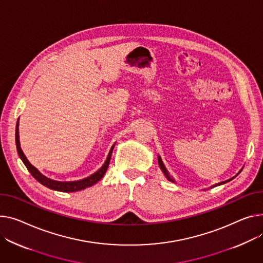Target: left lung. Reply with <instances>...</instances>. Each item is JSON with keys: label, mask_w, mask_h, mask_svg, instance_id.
Masks as SVG:
<instances>
[{"label": "left lung", "mask_w": 263, "mask_h": 263, "mask_svg": "<svg viewBox=\"0 0 263 263\" xmlns=\"http://www.w3.org/2000/svg\"><path fill=\"white\" fill-rule=\"evenodd\" d=\"M159 165H160V168L162 169V171L164 172V174H165V177L167 178V180L168 181H170V182H172V183H176L174 182V180L170 177V174H169V172H168V170L166 169V167H165V165H164V163H163V161H162V159H161V156H159ZM241 171V170H240ZM234 179V178H233ZM232 180V179H231ZM231 180H229V181H226V182H230ZM226 182H221V183H218V184H216V185H214V186H212L211 188H214V187H216V186H218V185H221V184H224V183H226Z\"/></svg>", "instance_id": "1"}]
</instances>
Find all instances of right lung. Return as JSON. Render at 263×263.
<instances>
[{
	"label": "right lung",
	"instance_id": "obj_1",
	"mask_svg": "<svg viewBox=\"0 0 263 263\" xmlns=\"http://www.w3.org/2000/svg\"><path fill=\"white\" fill-rule=\"evenodd\" d=\"M15 144H16V150H17V153H19L20 159L22 160V162L24 163V165L26 166L27 170L30 172L31 176L34 179H36L39 183H41L43 186H46L47 188L52 189V190L62 191V192H75V191H79V190L85 189L87 187H91L94 184H96L98 181H100L101 178L104 176V173H106L108 167H109L110 160H111V155H112V151H113L114 146H115V144L112 146V148H111V150H110V152L108 154L107 160H106V162H104V164L102 165V167L98 171H96L95 173L91 174L90 177H87V178L82 179V180H79V181L60 182V181H55V180L48 179L47 177L43 176V174L36 167H33L28 162V160L26 159L25 154L23 153V151L21 149L20 141H19V120H17L16 127H15Z\"/></svg>",
	"mask_w": 263,
	"mask_h": 263
}]
</instances>
